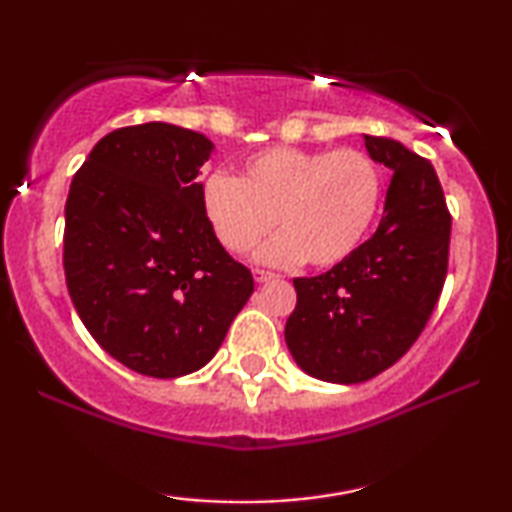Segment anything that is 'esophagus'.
I'll return each mask as SVG.
<instances>
[{"label":"esophagus","mask_w":512,"mask_h":512,"mask_svg":"<svg viewBox=\"0 0 512 512\" xmlns=\"http://www.w3.org/2000/svg\"><path fill=\"white\" fill-rule=\"evenodd\" d=\"M254 279L258 284H265V282H272V279H277L275 272H268V270H254Z\"/></svg>","instance_id":"1"}]
</instances>
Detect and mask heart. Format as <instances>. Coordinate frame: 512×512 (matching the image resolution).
Here are the masks:
<instances>
[{
	"mask_svg": "<svg viewBox=\"0 0 512 512\" xmlns=\"http://www.w3.org/2000/svg\"><path fill=\"white\" fill-rule=\"evenodd\" d=\"M382 195L377 165L354 149L261 151L242 177L212 174L202 184V214L216 240L244 254L279 223L282 233L258 249V261L317 268L340 263L359 247Z\"/></svg>",
	"mask_w": 512,
	"mask_h": 512,
	"instance_id": "b5f03b06",
	"label": "heart"
}]
</instances>
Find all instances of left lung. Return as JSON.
<instances>
[{"instance_id": "left-lung-1", "label": "left lung", "mask_w": 512, "mask_h": 512, "mask_svg": "<svg viewBox=\"0 0 512 512\" xmlns=\"http://www.w3.org/2000/svg\"><path fill=\"white\" fill-rule=\"evenodd\" d=\"M391 184L375 235L319 277L293 279L284 340L317 380L359 384L401 359L424 331L447 275L452 219L429 160L366 135Z\"/></svg>"}]
</instances>
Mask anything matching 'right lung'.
<instances>
[{
    "label": "right lung",
    "mask_w": 512,
    "mask_h": 512,
    "mask_svg": "<svg viewBox=\"0 0 512 512\" xmlns=\"http://www.w3.org/2000/svg\"><path fill=\"white\" fill-rule=\"evenodd\" d=\"M212 151L179 125H130L102 137L69 186V296L104 352L139 375L200 370L254 293L202 214Z\"/></svg>",
    "instance_id": "add662e5"
}]
</instances>
